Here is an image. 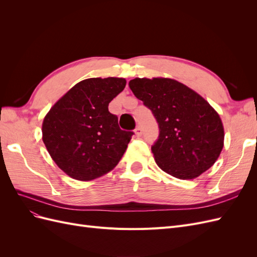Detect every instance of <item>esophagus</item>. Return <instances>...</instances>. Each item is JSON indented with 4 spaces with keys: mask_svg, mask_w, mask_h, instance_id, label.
<instances>
[{
    "mask_svg": "<svg viewBox=\"0 0 257 257\" xmlns=\"http://www.w3.org/2000/svg\"><path fill=\"white\" fill-rule=\"evenodd\" d=\"M135 134L137 135V136H142V134H143V128H142V126H137L136 128H135Z\"/></svg>",
    "mask_w": 257,
    "mask_h": 257,
    "instance_id": "obj_1",
    "label": "esophagus"
}]
</instances>
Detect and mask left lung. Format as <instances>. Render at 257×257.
<instances>
[{"label": "left lung", "mask_w": 257, "mask_h": 257, "mask_svg": "<svg viewBox=\"0 0 257 257\" xmlns=\"http://www.w3.org/2000/svg\"><path fill=\"white\" fill-rule=\"evenodd\" d=\"M128 85L159 124L151 150L163 172L189 180L214 164L224 146V128L204 97L169 78H135Z\"/></svg>", "instance_id": "obj_1"}]
</instances>
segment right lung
Returning <instances> with one entry per match:
<instances>
[{"label": "right lung", "mask_w": 257, "mask_h": 257, "mask_svg": "<svg viewBox=\"0 0 257 257\" xmlns=\"http://www.w3.org/2000/svg\"><path fill=\"white\" fill-rule=\"evenodd\" d=\"M124 78H89L54 104L43 122V142L56 164L71 178L90 181L120 162L133 132L122 131L108 110L125 88Z\"/></svg>", "instance_id": "right-lung-1"}]
</instances>
